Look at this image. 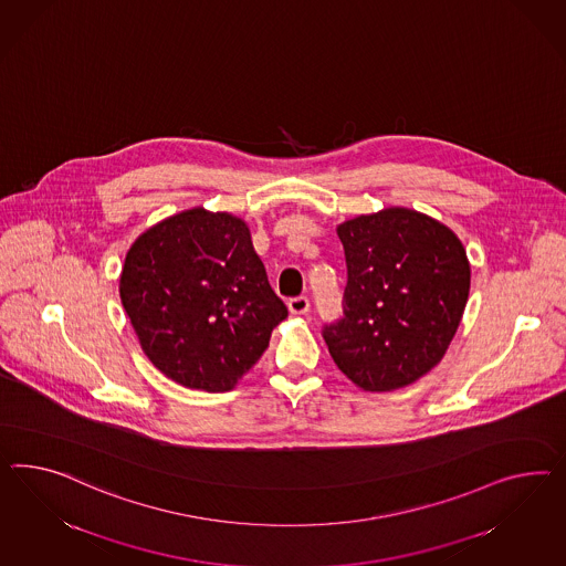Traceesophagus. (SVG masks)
<instances>
[{
  "label": "esophagus",
  "instance_id": "1",
  "mask_svg": "<svg viewBox=\"0 0 566 566\" xmlns=\"http://www.w3.org/2000/svg\"><path fill=\"white\" fill-rule=\"evenodd\" d=\"M308 298L306 296H294L289 301V311H291L292 315H305L306 311H308Z\"/></svg>",
  "mask_w": 566,
  "mask_h": 566
}]
</instances>
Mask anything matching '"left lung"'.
<instances>
[{
	"label": "left lung",
	"instance_id": "1",
	"mask_svg": "<svg viewBox=\"0 0 566 566\" xmlns=\"http://www.w3.org/2000/svg\"><path fill=\"white\" fill-rule=\"evenodd\" d=\"M348 265L344 319L323 329L337 368L370 394L437 367L470 294V260L443 222L401 206L337 224Z\"/></svg>",
	"mask_w": 566,
	"mask_h": 566
}]
</instances>
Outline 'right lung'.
<instances>
[{"mask_svg": "<svg viewBox=\"0 0 566 566\" xmlns=\"http://www.w3.org/2000/svg\"><path fill=\"white\" fill-rule=\"evenodd\" d=\"M119 294L154 367L210 394L234 389L289 317L243 218L201 206L139 234L125 255Z\"/></svg>", "mask_w": 566, "mask_h": 566, "instance_id": "obj_1", "label": "right lung"}]
</instances>
